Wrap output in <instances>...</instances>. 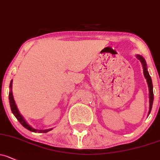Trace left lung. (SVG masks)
Instances as JSON below:
<instances>
[{
    "instance_id": "left-lung-1",
    "label": "left lung",
    "mask_w": 160,
    "mask_h": 160,
    "mask_svg": "<svg viewBox=\"0 0 160 160\" xmlns=\"http://www.w3.org/2000/svg\"><path fill=\"white\" fill-rule=\"evenodd\" d=\"M137 58L139 61L141 62L142 65V69H143V74L144 77H145L146 80L147 81V84H148V87H149V112H148V115H149L150 113L151 110H152V103H153V90H152V79H151V77L149 76V72L147 70V62H146L145 59L142 58L141 55L137 54Z\"/></svg>"
}]
</instances>
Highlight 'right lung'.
<instances>
[{
    "label": "right lung",
    "mask_w": 160,
    "mask_h": 160,
    "mask_svg": "<svg viewBox=\"0 0 160 160\" xmlns=\"http://www.w3.org/2000/svg\"><path fill=\"white\" fill-rule=\"evenodd\" d=\"M12 82L13 80H11V83H10V92H9V102H10V106H11V111H12L13 114L14 115V117H16L17 120L21 122V125L23 126V127H25L26 129H28V130L31 131V132H49L52 129H37L33 128L31 126H30L29 124L27 122V121L25 120V119L23 118V117L20 113L19 110H18V107H17L16 103H15L14 100H13V93H12Z\"/></svg>",
    "instance_id": "1"
}]
</instances>
